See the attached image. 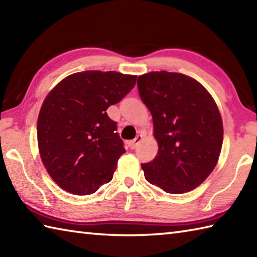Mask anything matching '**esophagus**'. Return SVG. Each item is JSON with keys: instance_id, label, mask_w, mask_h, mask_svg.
<instances>
[{"instance_id": "1", "label": "esophagus", "mask_w": 257, "mask_h": 257, "mask_svg": "<svg viewBox=\"0 0 257 257\" xmlns=\"http://www.w3.org/2000/svg\"><path fill=\"white\" fill-rule=\"evenodd\" d=\"M142 139H143V138H142V135H141V134L138 135V137L135 138L134 140H131V141H128V142H127L128 147H130L131 149H135V148H137L138 145H139V143L142 141Z\"/></svg>"}]
</instances>
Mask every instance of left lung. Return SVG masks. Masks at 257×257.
<instances>
[{
    "label": "left lung",
    "instance_id": "obj_1",
    "mask_svg": "<svg viewBox=\"0 0 257 257\" xmlns=\"http://www.w3.org/2000/svg\"><path fill=\"white\" fill-rule=\"evenodd\" d=\"M138 88L159 144L154 160L141 164L145 179L168 193L193 190L221 151L224 128L214 98L191 77L164 70L139 76Z\"/></svg>",
    "mask_w": 257,
    "mask_h": 257
}]
</instances>
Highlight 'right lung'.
Returning <instances> with one entry per match:
<instances>
[{"instance_id":"right-lung-1","label":"right lung","mask_w":257,"mask_h":257,"mask_svg":"<svg viewBox=\"0 0 257 257\" xmlns=\"http://www.w3.org/2000/svg\"><path fill=\"white\" fill-rule=\"evenodd\" d=\"M135 83L137 76L88 70L66 77L48 94L37 123L39 152L64 190L90 195L113 179L125 149L106 109Z\"/></svg>"}]
</instances>
